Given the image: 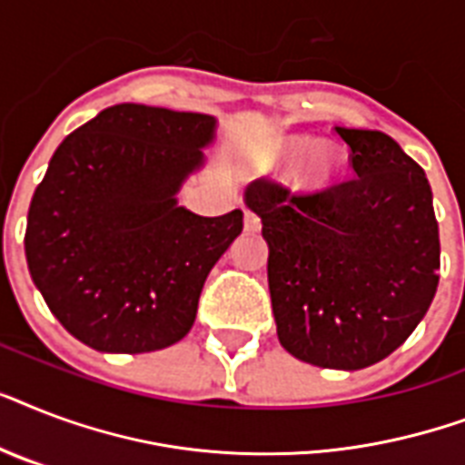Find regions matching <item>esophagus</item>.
Instances as JSON below:
<instances>
[{"mask_svg":"<svg viewBox=\"0 0 465 465\" xmlns=\"http://www.w3.org/2000/svg\"><path fill=\"white\" fill-rule=\"evenodd\" d=\"M243 224H246V232H258L261 229V217L255 212L246 210V217H243Z\"/></svg>","mask_w":465,"mask_h":465,"instance_id":"obj_1","label":"esophagus"}]
</instances>
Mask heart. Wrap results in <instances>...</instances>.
<instances>
[{"mask_svg": "<svg viewBox=\"0 0 465 465\" xmlns=\"http://www.w3.org/2000/svg\"><path fill=\"white\" fill-rule=\"evenodd\" d=\"M309 147V134H275V137H270L265 149H262V161L270 168H277L294 159V156L304 154ZM338 168V152L331 144H316L313 149H309V154L304 156V161L294 168L290 181L297 188H323V185H328L335 178Z\"/></svg>", "mask_w": 465, "mask_h": 465, "instance_id": "heart-1", "label": "heart"}]
</instances>
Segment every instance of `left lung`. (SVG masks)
<instances>
[{
    "instance_id": "obj_1",
    "label": "left lung",
    "mask_w": 465,
    "mask_h": 465,
    "mask_svg": "<svg viewBox=\"0 0 465 465\" xmlns=\"http://www.w3.org/2000/svg\"><path fill=\"white\" fill-rule=\"evenodd\" d=\"M335 133L354 175L316 193L253 181L268 241L277 338L323 369L371 367L403 345L440 284V226L425 171L379 130Z\"/></svg>"
}]
</instances>
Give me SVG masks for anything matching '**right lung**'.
Here are the masks:
<instances>
[{"label": "right lung", "mask_w": 465, "mask_h": 465, "mask_svg": "<svg viewBox=\"0 0 465 465\" xmlns=\"http://www.w3.org/2000/svg\"><path fill=\"white\" fill-rule=\"evenodd\" d=\"M217 120L118 104L67 134L33 193L25 261L47 309L98 352L173 345L243 212L200 217L175 200Z\"/></svg>", "instance_id": "1"}]
</instances>
